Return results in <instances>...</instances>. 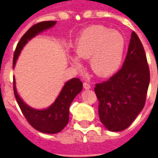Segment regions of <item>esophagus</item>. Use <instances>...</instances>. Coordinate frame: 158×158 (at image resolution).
I'll use <instances>...</instances> for the list:
<instances>
[{"instance_id": "34e87169", "label": "esophagus", "mask_w": 158, "mask_h": 158, "mask_svg": "<svg viewBox=\"0 0 158 158\" xmlns=\"http://www.w3.org/2000/svg\"><path fill=\"white\" fill-rule=\"evenodd\" d=\"M83 86H84V88H85V89H90V85L88 84V83H86V82L84 83V84H83Z\"/></svg>"}]
</instances>
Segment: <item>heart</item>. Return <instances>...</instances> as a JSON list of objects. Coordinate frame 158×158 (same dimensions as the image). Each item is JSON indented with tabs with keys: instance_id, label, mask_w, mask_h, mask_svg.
Here are the masks:
<instances>
[{
	"instance_id": "heart-1",
	"label": "heart",
	"mask_w": 158,
	"mask_h": 158,
	"mask_svg": "<svg viewBox=\"0 0 158 158\" xmlns=\"http://www.w3.org/2000/svg\"><path fill=\"white\" fill-rule=\"evenodd\" d=\"M125 50V39L121 33L103 25L89 26L75 43L79 58L89 59L91 70L99 77H108L118 70ZM73 65L81 67L78 57L71 58Z\"/></svg>"
}]
</instances>
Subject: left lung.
Instances as JSON below:
<instances>
[{"instance_id":"obj_1","label":"left lung","mask_w":158,"mask_h":158,"mask_svg":"<svg viewBox=\"0 0 158 158\" xmlns=\"http://www.w3.org/2000/svg\"><path fill=\"white\" fill-rule=\"evenodd\" d=\"M150 70L142 43L133 31L123 67L108 80L96 84L98 113L106 129L118 132L127 129L145 106Z\"/></svg>"}]
</instances>
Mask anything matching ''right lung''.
Instances as JSON below:
<instances>
[{
  "mask_svg": "<svg viewBox=\"0 0 158 158\" xmlns=\"http://www.w3.org/2000/svg\"><path fill=\"white\" fill-rule=\"evenodd\" d=\"M56 21H45L33 25L23 35L19 44L17 45L13 56V68L16 64L21 50L27 44V42L39 35L44 30L51 29L56 24ZM83 84L80 79L73 78L63 86L61 92L54 102L46 109L38 110L28 106L23 101L17 92L15 79H13V91L23 114L27 121L34 129L40 132L45 134H56L62 131L68 124L69 120V106L75 98V96L81 92Z\"/></svg>",
  "mask_w": 158,
  "mask_h": 158,
  "instance_id": "add662e5",
  "label": "right lung"
}]
</instances>
